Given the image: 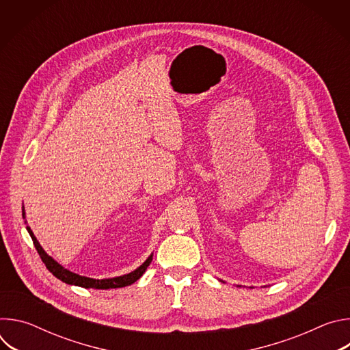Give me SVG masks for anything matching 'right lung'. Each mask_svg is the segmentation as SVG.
Wrapping results in <instances>:
<instances>
[{"instance_id":"right-lung-1","label":"right lung","mask_w":350,"mask_h":350,"mask_svg":"<svg viewBox=\"0 0 350 350\" xmlns=\"http://www.w3.org/2000/svg\"><path fill=\"white\" fill-rule=\"evenodd\" d=\"M22 216L23 219H26V213H25V206H22ZM25 223L27 224V221L25 220ZM27 232L30 234L33 243L37 249V252L42 260V263L45 265V267L51 271L58 280L69 284V285H76V286H83V288H94V289H111V288H122V286H127L134 284L138 278H141V275L145 273L146 267L151 265L152 262V256L154 255H149L148 259L139 266L137 267L134 271L124 274V275H119V277H113V278H103V280H96V278H90V277H84L80 274H76L68 269H65L64 266H61L57 260H54L51 256H49L42 246L40 245V242L37 241V238L34 237L31 228L27 226L26 227Z\"/></svg>"}]
</instances>
